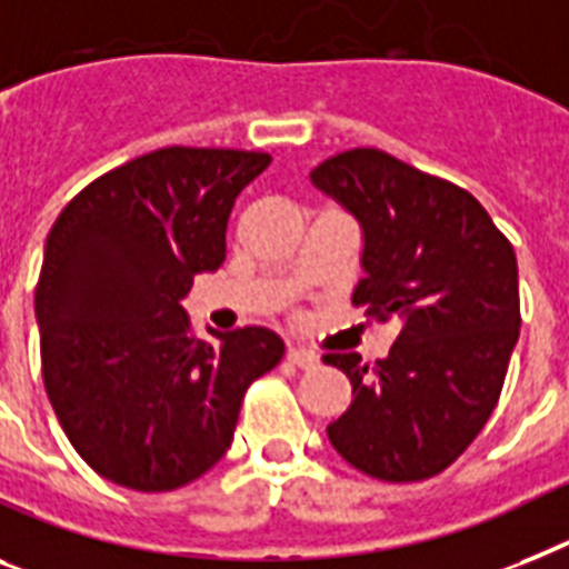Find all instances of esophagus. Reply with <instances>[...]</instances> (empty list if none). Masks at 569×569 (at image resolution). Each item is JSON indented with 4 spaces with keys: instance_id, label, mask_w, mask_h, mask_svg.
<instances>
[{
    "instance_id": "obj_1",
    "label": "esophagus",
    "mask_w": 569,
    "mask_h": 569,
    "mask_svg": "<svg viewBox=\"0 0 569 569\" xmlns=\"http://www.w3.org/2000/svg\"><path fill=\"white\" fill-rule=\"evenodd\" d=\"M286 358H289L295 367H300V370H312V367H318V352L309 350V347H300V343H289Z\"/></svg>"
}]
</instances>
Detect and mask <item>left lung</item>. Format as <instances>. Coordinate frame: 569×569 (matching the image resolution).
Returning <instances> with one entry per match:
<instances>
[{"label": "left lung", "mask_w": 569, "mask_h": 569, "mask_svg": "<svg viewBox=\"0 0 569 569\" xmlns=\"http://www.w3.org/2000/svg\"><path fill=\"white\" fill-rule=\"evenodd\" d=\"M312 181L365 231L367 277L352 303L402 327L376 365L323 356L352 385L329 442L385 483L437 477L483 431L503 390L520 332L512 242L469 190L376 147L338 152Z\"/></svg>", "instance_id": "8db88e82"}]
</instances>
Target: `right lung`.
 <instances>
[{"instance_id": "right-lung-1", "label": "right lung", "mask_w": 569, "mask_h": 569, "mask_svg": "<svg viewBox=\"0 0 569 569\" xmlns=\"http://www.w3.org/2000/svg\"><path fill=\"white\" fill-rule=\"evenodd\" d=\"M269 152L164 147L114 167L63 208L33 309L46 393L100 477L173 491L231 448L248 385L280 365L266 327L199 341L181 298L226 260L233 199Z\"/></svg>"}]
</instances>
